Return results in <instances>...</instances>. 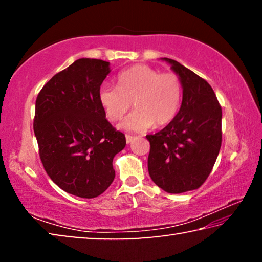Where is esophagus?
Instances as JSON below:
<instances>
[{
    "label": "esophagus",
    "instance_id": "esophagus-1",
    "mask_svg": "<svg viewBox=\"0 0 262 262\" xmlns=\"http://www.w3.org/2000/svg\"><path fill=\"white\" fill-rule=\"evenodd\" d=\"M135 139V136H132V135H129V134H127L126 135V142L127 143H130V142Z\"/></svg>",
    "mask_w": 262,
    "mask_h": 262
}]
</instances>
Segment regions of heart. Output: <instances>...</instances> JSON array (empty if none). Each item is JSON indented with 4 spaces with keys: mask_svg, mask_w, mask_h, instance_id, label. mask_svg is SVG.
Returning a JSON list of instances; mask_svg holds the SVG:
<instances>
[{
    "mask_svg": "<svg viewBox=\"0 0 262 262\" xmlns=\"http://www.w3.org/2000/svg\"><path fill=\"white\" fill-rule=\"evenodd\" d=\"M118 86L100 88L99 103L111 121H119L133 106L135 110L122 121L128 130H147L170 123L178 114L183 86L174 73H161L147 64H135L122 70Z\"/></svg>",
    "mask_w": 262,
    "mask_h": 262,
    "instance_id": "obj_1",
    "label": "heart"
}]
</instances>
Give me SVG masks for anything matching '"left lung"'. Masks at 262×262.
<instances>
[{
    "label": "left lung",
    "instance_id": "1",
    "mask_svg": "<svg viewBox=\"0 0 262 262\" xmlns=\"http://www.w3.org/2000/svg\"><path fill=\"white\" fill-rule=\"evenodd\" d=\"M183 86L177 117L147 135L148 170L158 187L171 194L198 189L214 167L222 144V108L212 88L179 62L167 57Z\"/></svg>",
    "mask_w": 262,
    "mask_h": 262
}]
</instances>
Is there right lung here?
<instances>
[{"label":"right lung","mask_w":262,"mask_h":262,"mask_svg":"<svg viewBox=\"0 0 262 262\" xmlns=\"http://www.w3.org/2000/svg\"><path fill=\"white\" fill-rule=\"evenodd\" d=\"M110 62L78 59L55 74L35 100L33 129L50 178L75 196H99L113 183V158L126 137L106 119L100 85Z\"/></svg>","instance_id":"1"}]
</instances>
